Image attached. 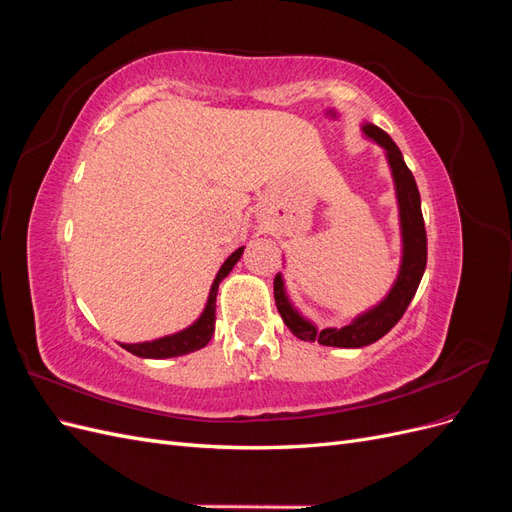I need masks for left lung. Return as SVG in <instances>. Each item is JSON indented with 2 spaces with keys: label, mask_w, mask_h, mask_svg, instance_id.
Returning a JSON list of instances; mask_svg holds the SVG:
<instances>
[{
  "label": "left lung",
  "mask_w": 512,
  "mask_h": 512,
  "mask_svg": "<svg viewBox=\"0 0 512 512\" xmlns=\"http://www.w3.org/2000/svg\"><path fill=\"white\" fill-rule=\"evenodd\" d=\"M363 132L384 147L386 158H389L397 203H399V220H401V237H404V260L397 275V282L380 305L369 309L367 314L359 316L354 322L346 324L342 329H316L312 322L305 320L297 309H294L286 297L282 275L277 273L273 280V297L277 312H280L286 327L297 335L303 342H318L322 346H337V348H363L378 342L382 335L389 333L395 324L406 314L410 301L414 299L416 288L421 284V277L427 267V232L421 211V194H418L416 181L410 173V168L404 162L399 147L393 143V138L380 130L374 123H365Z\"/></svg>",
  "instance_id": "obj_1"
}]
</instances>
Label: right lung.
<instances>
[{
	"label": "right lung",
	"mask_w": 512,
	"mask_h": 512,
	"mask_svg": "<svg viewBox=\"0 0 512 512\" xmlns=\"http://www.w3.org/2000/svg\"><path fill=\"white\" fill-rule=\"evenodd\" d=\"M241 254H243V247H239V250H235L226 258L222 269L218 271V275H215V280H213L205 312L200 314V318L192 324V327L183 329L175 335L153 339V342L121 344V346L126 348L128 352L136 354V356H143V359H168V356H181V354H188V352L205 348L209 344V339L213 337V331H215V297H218V286H220L224 277L232 271V267L237 265V260L241 258Z\"/></svg>",
	"instance_id": "add662e5"
}]
</instances>
